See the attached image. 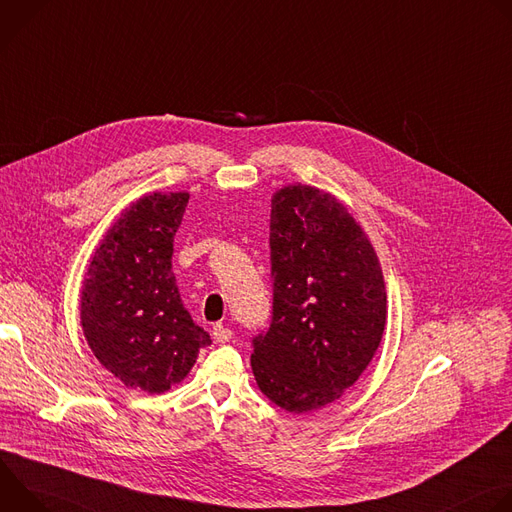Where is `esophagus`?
Returning <instances> with one entry per match:
<instances>
[{"instance_id": "esophagus-1", "label": "esophagus", "mask_w": 512, "mask_h": 512, "mask_svg": "<svg viewBox=\"0 0 512 512\" xmlns=\"http://www.w3.org/2000/svg\"><path fill=\"white\" fill-rule=\"evenodd\" d=\"M212 336H214L216 342H229V340L233 338V330L227 328L225 324H216V326L212 328Z\"/></svg>"}]
</instances>
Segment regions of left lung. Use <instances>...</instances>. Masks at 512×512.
<instances>
[{
	"label": "left lung",
	"mask_w": 512,
	"mask_h": 512,
	"mask_svg": "<svg viewBox=\"0 0 512 512\" xmlns=\"http://www.w3.org/2000/svg\"><path fill=\"white\" fill-rule=\"evenodd\" d=\"M269 247L273 318L253 338V375L287 413L318 411L358 381L381 344V261L344 202L310 184L273 192Z\"/></svg>",
	"instance_id": "left-lung-1"
}]
</instances>
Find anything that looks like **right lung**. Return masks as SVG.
I'll return each instance as SVG.
<instances>
[{
	"instance_id": "obj_1",
	"label": "right lung",
	"mask_w": 512,
	"mask_h": 512,
	"mask_svg": "<svg viewBox=\"0 0 512 512\" xmlns=\"http://www.w3.org/2000/svg\"><path fill=\"white\" fill-rule=\"evenodd\" d=\"M188 192H148L107 229L81 287V326L103 367L150 395L182 383L210 336L192 322L172 271Z\"/></svg>"
}]
</instances>
